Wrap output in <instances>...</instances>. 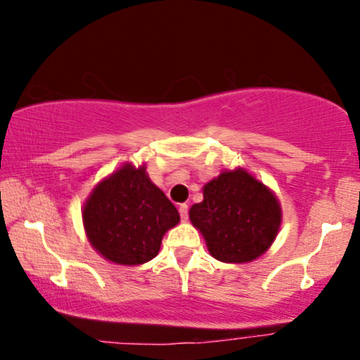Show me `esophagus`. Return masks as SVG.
<instances>
[{
    "label": "esophagus",
    "instance_id": "obj_1",
    "mask_svg": "<svg viewBox=\"0 0 360 360\" xmlns=\"http://www.w3.org/2000/svg\"><path fill=\"white\" fill-rule=\"evenodd\" d=\"M179 213H180V218L181 221H186L188 219V205H180L179 206Z\"/></svg>",
    "mask_w": 360,
    "mask_h": 360
}]
</instances>
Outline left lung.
<instances>
[{
	"label": "left lung",
	"mask_w": 360,
	"mask_h": 360,
	"mask_svg": "<svg viewBox=\"0 0 360 360\" xmlns=\"http://www.w3.org/2000/svg\"><path fill=\"white\" fill-rule=\"evenodd\" d=\"M190 221L216 260L248 264L270 249L282 224V206L272 190L243 167L223 170L203 186V201Z\"/></svg>",
	"instance_id": "8db88e82"
}]
</instances>
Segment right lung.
Instances as JSON below:
<instances>
[{
  "instance_id": "right-lung-1",
  "label": "right lung",
  "mask_w": 360,
  "mask_h": 360,
  "mask_svg": "<svg viewBox=\"0 0 360 360\" xmlns=\"http://www.w3.org/2000/svg\"><path fill=\"white\" fill-rule=\"evenodd\" d=\"M91 248L117 265H141L159 254L162 238L180 214L146 172L131 162L105 176L82 210Z\"/></svg>"
}]
</instances>
